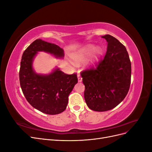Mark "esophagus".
I'll use <instances>...</instances> for the list:
<instances>
[{
	"label": "esophagus",
	"instance_id": "34e87169",
	"mask_svg": "<svg viewBox=\"0 0 152 152\" xmlns=\"http://www.w3.org/2000/svg\"><path fill=\"white\" fill-rule=\"evenodd\" d=\"M77 77H78V81H79V82H81L82 81V78L81 77V76L79 74H78Z\"/></svg>",
	"mask_w": 152,
	"mask_h": 152
}]
</instances>
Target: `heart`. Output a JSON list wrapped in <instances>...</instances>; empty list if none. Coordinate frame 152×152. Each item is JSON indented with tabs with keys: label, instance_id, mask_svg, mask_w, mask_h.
Returning a JSON list of instances; mask_svg holds the SVG:
<instances>
[{
	"label": "heart",
	"instance_id": "b5f03b06",
	"mask_svg": "<svg viewBox=\"0 0 152 152\" xmlns=\"http://www.w3.org/2000/svg\"><path fill=\"white\" fill-rule=\"evenodd\" d=\"M93 49H94V46H93V45H88V46L86 47L84 49L80 50L79 52L72 54V60L76 63H80L82 62L85 60L86 57L88 56ZM100 53H101V50L99 48H98L94 49V53L93 56V60H95V59H97Z\"/></svg>",
	"mask_w": 152,
	"mask_h": 152
}]
</instances>
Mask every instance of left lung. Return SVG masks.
<instances>
[{
  "label": "left lung",
  "mask_w": 152,
  "mask_h": 152,
  "mask_svg": "<svg viewBox=\"0 0 152 152\" xmlns=\"http://www.w3.org/2000/svg\"><path fill=\"white\" fill-rule=\"evenodd\" d=\"M102 38L108 42L104 56L80 73L86 104L97 112L108 111L121 103L129 90L131 79V63L126 47L110 35Z\"/></svg>",
  "instance_id": "obj_1"
}]
</instances>
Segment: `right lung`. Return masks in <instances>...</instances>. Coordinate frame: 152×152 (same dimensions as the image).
I'll return each instance as SVG.
<instances>
[{"mask_svg": "<svg viewBox=\"0 0 152 152\" xmlns=\"http://www.w3.org/2000/svg\"><path fill=\"white\" fill-rule=\"evenodd\" d=\"M38 51H45L56 57H63V50L58 45L37 39L23 54L19 72L21 88L32 107L41 112L56 115L66 108L68 96L78 82L75 73L66 74L56 69L48 75L37 74L32 61Z\"/></svg>", "mask_w": 152, "mask_h": 152, "instance_id": "add662e5", "label": "right lung"}]
</instances>
